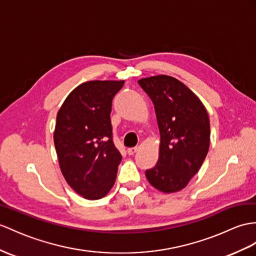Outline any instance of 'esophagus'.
<instances>
[{
    "label": "esophagus",
    "instance_id": "1",
    "mask_svg": "<svg viewBox=\"0 0 256 256\" xmlns=\"http://www.w3.org/2000/svg\"><path fill=\"white\" fill-rule=\"evenodd\" d=\"M138 150H139V148H129L128 150H127V153L129 154V155H134V154H136V152H138Z\"/></svg>",
    "mask_w": 256,
    "mask_h": 256
}]
</instances>
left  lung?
Wrapping results in <instances>:
<instances>
[{
  "mask_svg": "<svg viewBox=\"0 0 256 256\" xmlns=\"http://www.w3.org/2000/svg\"><path fill=\"white\" fill-rule=\"evenodd\" d=\"M138 82L154 104L160 136L158 163L146 177L160 192H178L188 186L208 155V110L194 92L172 76L158 74Z\"/></svg>",
  "mask_w": 256,
  "mask_h": 256,
  "instance_id": "1",
  "label": "left lung"
}]
</instances>
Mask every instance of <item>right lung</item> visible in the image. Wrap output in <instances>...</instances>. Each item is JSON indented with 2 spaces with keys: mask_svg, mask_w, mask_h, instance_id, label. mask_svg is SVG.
I'll list each match as a JSON object with an SVG mask.
<instances>
[{
  "mask_svg": "<svg viewBox=\"0 0 256 256\" xmlns=\"http://www.w3.org/2000/svg\"><path fill=\"white\" fill-rule=\"evenodd\" d=\"M124 80L86 81L74 88L56 116L54 144L60 172L86 200H98L114 186L122 154L112 140V101Z\"/></svg>",
  "mask_w": 256,
  "mask_h": 256,
  "instance_id": "obj_1",
  "label": "right lung"
}]
</instances>
